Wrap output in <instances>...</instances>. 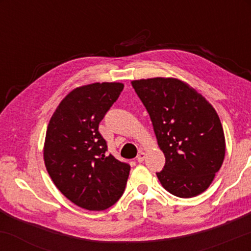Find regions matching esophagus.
Masks as SVG:
<instances>
[{
	"mask_svg": "<svg viewBox=\"0 0 251 251\" xmlns=\"http://www.w3.org/2000/svg\"><path fill=\"white\" fill-rule=\"evenodd\" d=\"M145 152L144 151H139V153H138V155H137V160L139 163H143L144 162V159H145Z\"/></svg>",
	"mask_w": 251,
	"mask_h": 251,
	"instance_id": "esophagus-1",
	"label": "esophagus"
}]
</instances>
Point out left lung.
Instances as JSON below:
<instances>
[{
	"label": "left lung",
	"instance_id": "obj_1",
	"mask_svg": "<svg viewBox=\"0 0 251 251\" xmlns=\"http://www.w3.org/2000/svg\"><path fill=\"white\" fill-rule=\"evenodd\" d=\"M150 118L165 166L157 177L163 188L191 198L209 188L226 155V138L214 106L176 77L131 81Z\"/></svg>",
	"mask_w": 251,
	"mask_h": 251
}]
</instances>
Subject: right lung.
Instances as JSON below:
<instances>
[{"label": "right lung", "mask_w": 251, "mask_h": 251, "mask_svg": "<svg viewBox=\"0 0 251 251\" xmlns=\"http://www.w3.org/2000/svg\"><path fill=\"white\" fill-rule=\"evenodd\" d=\"M122 82L74 88L59 103L46 132L43 160L51 180L72 203L102 211L122 197L129 165L106 155L99 123L122 93Z\"/></svg>", "instance_id": "1"}]
</instances>
